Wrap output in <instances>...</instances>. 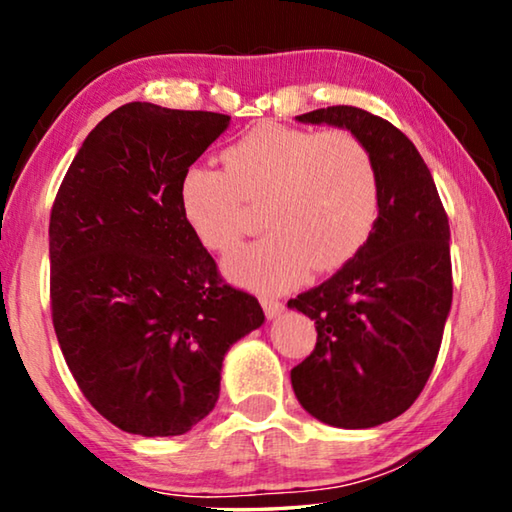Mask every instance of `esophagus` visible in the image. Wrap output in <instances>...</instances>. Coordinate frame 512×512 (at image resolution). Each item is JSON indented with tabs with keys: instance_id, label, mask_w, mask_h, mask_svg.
<instances>
[{
	"instance_id": "34e87169",
	"label": "esophagus",
	"mask_w": 512,
	"mask_h": 512,
	"mask_svg": "<svg viewBox=\"0 0 512 512\" xmlns=\"http://www.w3.org/2000/svg\"><path fill=\"white\" fill-rule=\"evenodd\" d=\"M262 307H264L266 318H277L284 311V302L275 298H262Z\"/></svg>"
}]
</instances>
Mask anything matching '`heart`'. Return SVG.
<instances>
[{
	"label": "heart",
	"instance_id": "b5f03b06",
	"mask_svg": "<svg viewBox=\"0 0 512 512\" xmlns=\"http://www.w3.org/2000/svg\"><path fill=\"white\" fill-rule=\"evenodd\" d=\"M223 160L225 169L196 164L185 173L180 207L207 250L228 253L244 232V203H262L268 232L228 259V273L246 287L287 291L309 264L329 271L348 262L375 228L379 173L352 133L262 124Z\"/></svg>",
	"mask_w": 512,
	"mask_h": 512
}]
</instances>
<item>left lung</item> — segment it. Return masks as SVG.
I'll return each mask as SVG.
<instances>
[{"instance_id": "8db88e82", "label": "left lung", "mask_w": 512, "mask_h": 512, "mask_svg": "<svg viewBox=\"0 0 512 512\" xmlns=\"http://www.w3.org/2000/svg\"><path fill=\"white\" fill-rule=\"evenodd\" d=\"M345 128L379 173V214L352 259L320 287L289 300L318 339L291 370L298 402L316 420L370 429L418 400L436 363L452 307L449 221L413 142L391 121L354 106L296 117Z\"/></svg>"}]
</instances>
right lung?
I'll list each match as a JSON object with an SVG mask.
<instances>
[{
  "mask_svg": "<svg viewBox=\"0 0 512 512\" xmlns=\"http://www.w3.org/2000/svg\"><path fill=\"white\" fill-rule=\"evenodd\" d=\"M228 115L133 101L85 137L49 219L51 318L88 402L137 436H180L219 400L223 357L264 323L185 221L180 185Z\"/></svg>",
  "mask_w": 512,
  "mask_h": 512,
  "instance_id": "right-lung-1",
  "label": "right lung"
}]
</instances>
